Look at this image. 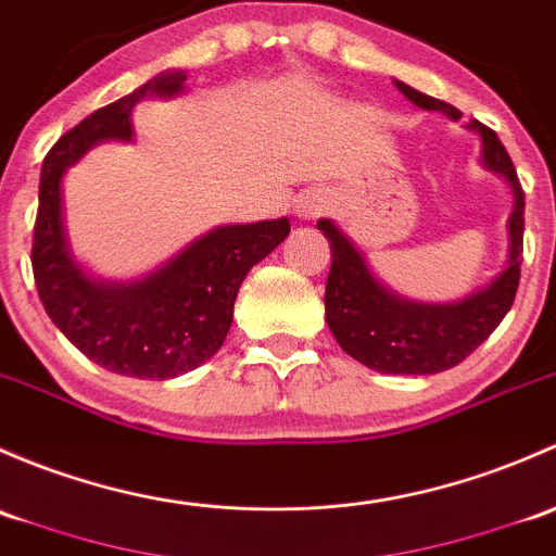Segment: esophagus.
Segmentation results:
<instances>
[{
	"instance_id": "obj_1",
	"label": "esophagus",
	"mask_w": 556,
	"mask_h": 556,
	"mask_svg": "<svg viewBox=\"0 0 556 556\" xmlns=\"http://www.w3.org/2000/svg\"><path fill=\"white\" fill-rule=\"evenodd\" d=\"M326 208H329V198H326L324 190H305L294 203L300 219H318Z\"/></svg>"
}]
</instances>
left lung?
Masks as SVG:
<instances>
[{
	"label": "left lung",
	"instance_id": "obj_1",
	"mask_svg": "<svg viewBox=\"0 0 556 556\" xmlns=\"http://www.w3.org/2000/svg\"><path fill=\"white\" fill-rule=\"evenodd\" d=\"M396 88L420 109H437L452 119H460V112L444 101L431 99L399 79ZM468 128L477 130L482 139V163L488 170L501 174L514 192V211L508 216V267L484 289L447 305L404 300L371 276L356 245L329 219L318 222V230L331 245V270L324 294L326 324L348 356L375 371L437 375L452 369L488 340L514 305L522 265L525 192L495 130L479 119Z\"/></svg>",
	"mask_w": 556,
	"mask_h": 556
}]
</instances>
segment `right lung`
Listing matches in <instances>:
<instances>
[{"mask_svg":"<svg viewBox=\"0 0 556 556\" xmlns=\"http://www.w3.org/2000/svg\"><path fill=\"white\" fill-rule=\"evenodd\" d=\"M185 72H163L61 136L39 176L31 267L50 320L90 362L139 380H168L208 362L225 342L245 273L289 236V219L205 232L152 276L104 283L79 270L66 243L61 181L93 144L130 141V114L144 96H176Z\"/></svg>","mask_w":556,"mask_h":556,"instance_id":"1","label":"right lung"}]
</instances>
